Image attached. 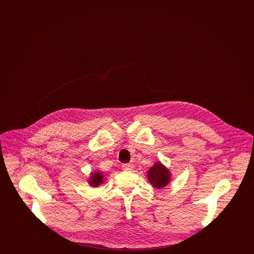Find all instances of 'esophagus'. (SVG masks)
Segmentation results:
<instances>
[{"instance_id":"esophagus-1","label":"esophagus","mask_w":254,"mask_h":254,"mask_svg":"<svg viewBox=\"0 0 254 254\" xmlns=\"http://www.w3.org/2000/svg\"><path fill=\"white\" fill-rule=\"evenodd\" d=\"M122 169H123V170H125V171H130V170H132L134 169V165L131 164V163L123 164L122 165Z\"/></svg>"}]
</instances>
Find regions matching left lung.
I'll list each match as a JSON object with an SVG mask.
<instances>
[{
    "label": "left lung",
    "instance_id": "1",
    "mask_svg": "<svg viewBox=\"0 0 254 254\" xmlns=\"http://www.w3.org/2000/svg\"><path fill=\"white\" fill-rule=\"evenodd\" d=\"M170 172L160 162L156 163L148 169L147 179L151 186L155 189H163L170 182Z\"/></svg>",
    "mask_w": 254,
    "mask_h": 254
}]
</instances>
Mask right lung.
Instances as JSON below:
<instances>
[{"label":"right lung","mask_w":254,"mask_h":254,"mask_svg":"<svg viewBox=\"0 0 254 254\" xmlns=\"http://www.w3.org/2000/svg\"><path fill=\"white\" fill-rule=\"evenodd\" d=\"M88 182H89V185H90L91 187L97 188L98 186H100V185H101V184H103V182H104V175H103V172H101V171H97L95 173H91Z\"/></svg>","instance_id":"obj_1"}]
</instances>
